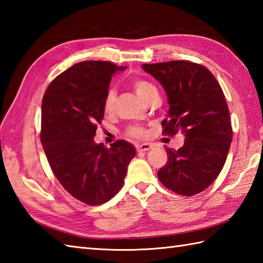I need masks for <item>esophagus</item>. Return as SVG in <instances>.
Masks as SVG:
<instances>
[{
  "label": "esophagus",
  "mask_w": 263,
  "mask_h": 263,
  "mask_svg": "<svg viewBox=\"0 0 263 263\" xmlns=\"http://www.w3.org/2000/svg\"><path fill=\"white\" fill-rule=\"evenodd\" d=\"M136 149L138 153H142V152H148L149 149H152V144L149 143H142V144H138L136 146Z\"/></svg>",
  "instance_id": "1"
}]
</instances>
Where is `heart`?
<instances>
[{
    "label": "heart",
    "mask_w": 263,
    "mask_h": 263,
    "mask_svg": "<svg viewBox=\"0 0 263 263\" xmlns=\"http://www.w3.org/2000/svg\"><path fill=\"white\" fill-rule=\"evenodd\" d=\"M131 86L133 88V90L136 91V93L143 100L144 103H147L150 98L155 96V95H158V90L157 88H156V86L153 85L150 81L142 79V78H136V79H133L131 81ZM115 99H116L115 91L113 89H108L105 93L104 103H103V107L106 113H109V111L113 110L114 105H115ZM126 136L135 139H142L146 137V131H144V128L141 126L133 125L126 130Z\"/></svg>",
    "instance_id": "b5f03b06"
}]
</instances>
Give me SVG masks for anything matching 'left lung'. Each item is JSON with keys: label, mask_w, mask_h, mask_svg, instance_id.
I'll use <instances>...</instances> for the list:
<instances>
[{"label": "left lung", "mask_w": 263, "mask_h": 263, "mask_svg": "<svg viewBox=\"0 0 263 263\" xmlns=\"http://www.w3.org/2000/svg\"><path fill=\"white\" fill-rule=\"evenodd\" d=\"M168 97V119L161 123L163 135L182 130L185 141L180 149L167 148V163L157 176L163 185L191 197L204 191L225 165L233 139L230 109L222 89L205 66L190 61L143 64Z\"/></svg>", "instance_id": "1"}]
</instances>
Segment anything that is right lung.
Wrapping results in <instances>:
<instances>
[{"label": "right lung", "instance_id": "1", "mask_svg": "<svg viewBox=\"0 0 263 263\" xmlns=\"http://www.w3.org/2000/svg\"><path fill=\"white\" fill-rule=\"evenodd\" d=\"M124 68L108 61H85L49 83L42 103L41 141L53 174L72 197L88 205L107 202L124 184L135 147L116 140L96 144L104 97L111 76Z\"/></svg>", "mask_w": 263, "mask_h": 263}]
</instances>
